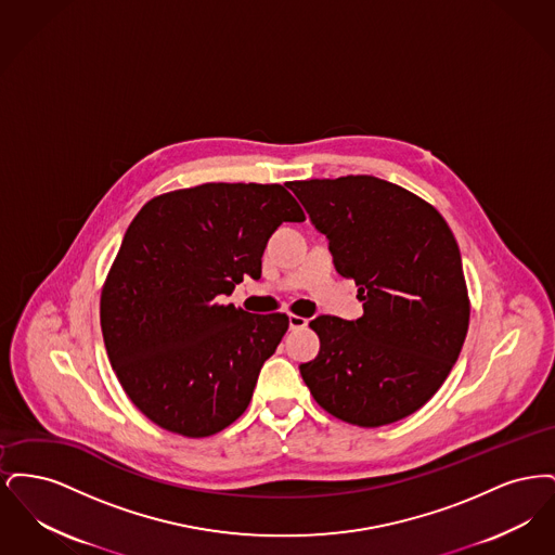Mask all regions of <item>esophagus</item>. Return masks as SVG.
<instances>
[{
  "mask_svg": "<svg viewBox=\"0 0 555 555\" xmlns=\"http://www.w3.org/2000/svg\"><path fill=\"white\" fill-rule=\"evenodd\" d=\"M308 326V318L297 317V314H289V328L291 331H299Z\"/></svg>",
  "mask_w": 555,
  "mask_h": 555,
  "instance_id": "esophagus-1",
  "label": "esophagus"
}]
</instances>
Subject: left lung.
I'll list each match as a JSON object with an SVG mask.
<instances>
[{
  "mask_svg": "<svg viewBox=\"0 0 555 555\" xmlns=\"http://www.w3.org/2000/svg\"><path fill=\"white\" fill-rule=\"evenodd\" d=\"M289 189L364 301L358 320L310 322L320 351L299 366L310 393L335 418L366 428L414 414L446 383L468 333L470 301L448 222L418 195L369 175Z\"/></svg>",
  "mask_w": 555,
  "mask_h": 555,
  "instance_id": "8db88e82",
  "label": "left lung"
}]
</instances>
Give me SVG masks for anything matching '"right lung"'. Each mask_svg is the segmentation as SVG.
<instances>
[{
	"mask_svg": "<svg viewBox=\"0 0 555 555\" xmlns=\"http://www.w3.org/2000/svg\"><path fill=\"white\" fill-rule=\"evenodd\" d=\"M306 214L283 185L206 183L150 199L132 218L102 289L109 364L162 428L210 437L247 410L287 314L222 304L283 222Z\"/></svg>",
	"mask_w": 555,
	"mask_h": 555,
	"instance_id": "obj_1",
	"label": "right lung"
}]
</instances>
